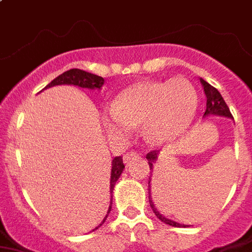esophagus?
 I'll use <instances>...</instances> for the list:
<instances>
[{
  "mask_svg": "<svg viewBox=\"0 0 252 252\" xmlns=\"http://www.w3.org/2000/svg\"><path fill=\"white\" fill-rule=\"evenodd\" d=\"M136 158H139V154H137V152H130L128 155H124V161H126V164H129L130 161L136 160Z\"/></svg>",
  "mask_w": 252,
  "mask_h": 252,
  "instance_id": "obj_1",
  "label": "esophagus"
}]
</instances>
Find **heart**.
<instances>
[{
    "label": "heart",
    "mask_w": 252,
    "mask_h": 252,
    "mask_svg": "<svg viewBox=\"0 0 252 252\" xmlns=\"http://www.w3.org/2000/svg\"><path fill=\"white\" fill-rule=\"evenodd\" d=\"M197 106V91L186 78L145 80L123 91L115 105L103 110L102 123L110 138H128L143 124L146 141L165 145L187 132Z\"/></svg>",
    "instance_id": "obj_1"
}]
</instances>
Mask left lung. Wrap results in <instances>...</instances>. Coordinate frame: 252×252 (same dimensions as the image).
<instances>
[{
	"label": "left lung",
	"instance_id": "obj_1",
	"mask_svg": "<svg viewBox=\"0 0 252 252\" xmlns=\"http://www.w3.org/2000/svg\"><path fill=\"white\" fill-rule=\"evenodd\" d=\"M200 82L201 84L204 86V91H205V94H206V110H205V114L204 116L206 115H219V116H225V118H233L232 114L229 111V107L227 106V103L225 101L223 100V97L221 94H219V91L217 88L209 84L206 80H204L202 78H200ZM158 151H151L149 152L147 155H146V158L149 160V165H150V170L154 168V164L158 160ZM152 173V172H150ZM150 185V182H149ZM150 198V196H149ZM150 206H151L152 211L155 213L156 217L160 219L161 221L164 223L169 224V225H173V227H186L185 224H181V223H177L174 220H170L168 218H165L162 214H160L158 211V209L155 208V205L152 202V200L150 198Z\"/></svg>",
	"mask_w": 252,
	"mask_h": 252
}]
</instances>
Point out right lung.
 <instances>
[{
	"instance_id": "obj_1",
	"label": "right lung",
	"mask_w": 252,
	"mask_h": 252,
	"mask_svg": "<svg viewBox=\"0 0 252 252\" xmlns=\"http://www.w3.org/2000/svg\"><path fill=\"white\" fill-rule=\"evenodd\" d=\"M105 80L102 77H98L96 74H91L88 71L80 70V69H70V70L65 71L61 75H59L58 78H55L51 83H48L44 88H50V87L54 86H60V84H73V86H78L80 88H88V90H101V87L103 86ZM124 170V164H123V158L122 156H116L114 158L113 162H111V174H110V194H111V198H113V189L114 186H115L116 181L119 179L120 174ZM111 206H113V200H110V206L109 210H107L106 217L103 218V220L101 221L100 225H97L94 229H98V228L105 223L107 215L111 211Z\"/></svg>"
}]
</instances>
